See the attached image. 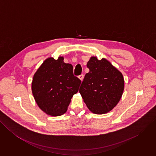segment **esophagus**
I'll return each instance as SVG.
<instances>
[{
  "label": "esophagus",
  "mask_w": 156,
  "mask_h": 156,
  "mask_svg": "<svg viewBox=\"0 0 156 156\" xmlns=\"http://www.w3.org/2000/svg\"><path fill=\"white\" fill-rule=\"evenodd\" d=\"M78 78L82 81L83 80V78H84V75H80L79 76H78Z\"/></svg>",
  "instance_id": "esophagus-1"
}]
</instances>
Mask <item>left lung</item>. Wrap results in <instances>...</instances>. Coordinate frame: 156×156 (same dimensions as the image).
I'll use <instances>...</instances> for the list:
<instances>
[{
    "label": "left lung",
    "instance_id": "1",
    "mask_svg": "<svg viewBox=\"0 0 156 156\" xmlns=\"http://www.w3.org/2000/svg\"><path fill=\"white\" fill-rule=\"evenodd\" d=\"M85 75L79 92L91 112L104 114L120 101L124 90L122 73L107 59L91 57L87 63Z\"/></svg>",
    "mask_w": 156,
    "mask_h": 156
}]
</instances>
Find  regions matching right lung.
Listing matches in <instances>:
<instances>
[{"instance_id": "obj_1", "label": "right lung", "mask_w": 156, "mask_h": 156, "mask_svg": "<svg viewBox=\"0 0 156 156\" xmlns=\"http://www.w3.org/2000/svg\"><path fill=\"white\" fill-rule=\"evenodd\" d=\"M57 60L46 59L34 73L32 93L38 107L46 114L60 116L67 110L71 99L77 93L81 80L73 75V66Z\"/></svg>"}]
</instances>
